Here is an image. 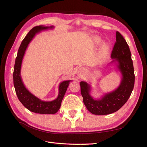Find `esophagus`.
Here are the masks:
<instances>
[{"label": "esophagus", "instance_id": "34e87169", "mask_svg": "<svg viewBox=\"0 0 147 147\" xmlns=\"http://www.w3.org/2000/svg\"><path fill=\"white\" fill-rule=\"evenodd\" d=\"M85 73V69H84L83 67H81L78 70V74H80V75H82V74Z\"/></svg>", "mask_w": 147, "mask_h": 147}]
</instances>
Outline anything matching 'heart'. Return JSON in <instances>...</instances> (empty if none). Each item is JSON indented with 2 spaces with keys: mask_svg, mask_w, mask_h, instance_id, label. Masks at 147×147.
Here are the masks:
<instances>
[{
  "mask_svg": "<svg viewBox=\"0 0 147 147\" xmlns=\"http://www.w3.org/2000/svg\"><path fill=\"white\" fill-rule=\"evenodd\" d=\"M108 51H109V45L107 44V43H105L104 46H103V47H102V55H105L107 53Z\"/></svg>",
  "mask_w": 147,
  "mask_h": 147,
  "instance_id": "obj_1",
  "label": "heart"
}]
</instances>
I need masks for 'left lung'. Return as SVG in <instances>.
Segmentation results:
<instances>
[{
  "instance_id": "1",
  "label": "left lung",
  "mask_w": 147,
  "mask_h": 147,
  "mask_svg": "<svg viewBox=\"0 0 147 147\" xmlns=\"http://www.w3.org/2000/svg\"><path fill=\"white\" fill-rule=\"evenodd\" d=\"M115 37L116 42L112 51L111 63L115 64L122 75L119 86L114 91L95 99L90 95L92 86L90 84L80 82L84 104L93 114L107 115L117 111L127 101L134 88L135 74L129 46L119 32H116Z\"/></svg>"
}]
</instances>
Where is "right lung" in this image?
Here are the masks:
<instances>
[{
  "mask_svg": "<svg viewBox=\"0 0 147 147\" xmlns=\"http://www.w3.org/2000/svg\"><path fill=\"white\" fill-rule=\"evenodd\" d=\"M54 26H36L33 28L24 38L19 48L17 57L16 58L13 73V82L15 91L18 99L24 107L29 111L37 114H54L57 112L61 107V102L69 85L71 80L64 81L59 84V94L57 98L52 101H43L36 97L28 90L22 81L21 76V64L25 54L29 43L36 33L43 30L53 29Z\"/></svg>",
  "mask_w": 147,
  "mask_h": 147,
  "instance_id": "add662e5",
  "label": "right lung"
}]
</instances>
